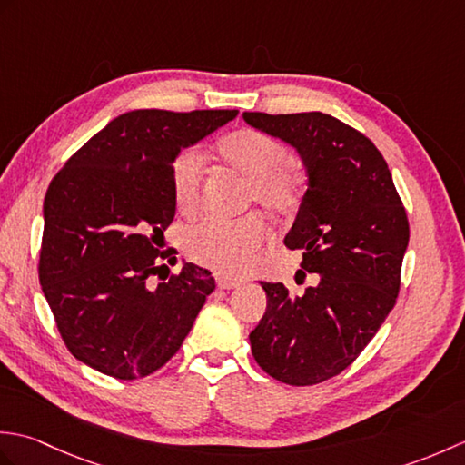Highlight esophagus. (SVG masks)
Instances as JSON below:
<instances>
[{"label": "esophagus", "mask_w": 465, "mask_h": 465, "mask_svg": "<svg viewBox=\"0 0 465 465\" xmlns=\"http://www.w3.org/2000/svg\"><path fill=\"white\" fill-rule=\"evenodd\" d=\"M215 282H217V288L220 290H233L240 285V280H233L230 275H223V273H217L215 275Z\"/></svg>", "instance_id": "esophagus-1"}]
</instances>
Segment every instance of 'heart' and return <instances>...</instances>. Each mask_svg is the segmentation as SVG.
<instances>
[{
    "label": "heart",
    "instance_id": "1",
    "mask_svg": "<svg viewBox=\"0 0 465 465\" xmlns=\"http://www.w3.org/2000/svg\"><path fill=\"white\" fill-rule=\"evenodd\" d=\"M217 155L225 165L248 177V203H260L272 215L290 213L300 202L302 173L288 145L253 127L230 132L217 142ZM203 183V160L195 150H183L172 163V195L177 212L197 210ZM263 240V223L255 213L238 220L205 217L183 233L187 258L220 270L242 273Z\"/></svg>",
    "mask_w": 465,
    "mask_h": 465
}]
</instances>
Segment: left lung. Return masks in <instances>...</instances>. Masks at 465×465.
I'll return each mask as SVG.
<instances>
[{
    "label": "left lung",
    "instance_id": "8db88e82",
    "mask_svg": "<svg viewBox=\"0 0 465 465\" xmlns=\"http://www.w3.org/2000/svg\"><path fill=\"white\" fill-rule=\"evenodd\" d=\"M243 120L302 155L308 190L283 243L302 250L298 275L318 273L298 295L262 282L268 308L250 333L252 353L272 378L315 385L358 360L396 305L408 213L378 147L338 117L245 112Z\"/></svg>",
    "mask_w": 465,
    "mask_h": 465
}]
</instances>
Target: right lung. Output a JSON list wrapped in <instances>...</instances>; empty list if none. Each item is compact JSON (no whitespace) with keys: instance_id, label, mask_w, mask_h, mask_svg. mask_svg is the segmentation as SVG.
Here are the masks:
<instances>
[{"instance_id":"1","label":"right lung","mask_w":465,"mask_h":465,"mask_svg":"<svg viewBox=\"0 0 465 465\" xmlns=\"http://www.w3.org/2000/svg\"><path fill=\"white\" fill-rule=\"evenodd\" d=\"M238 110L117 115L55 173L44 202L39 283L74 358L115 380L145 378L190 333L212 273L183 263L155 283L173 222L172 163ZM170 273V270H167ZM162 280V278H160Z\"/></svg>"}]
</instances>
